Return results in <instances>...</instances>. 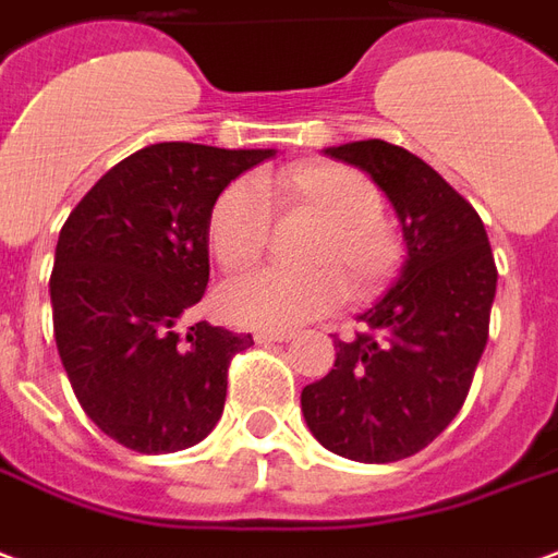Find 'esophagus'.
Listing matches in <instances>:
<instances>
[{"instance_id":"obj_1","label":"esophagus","mask_w":558,"mask_h":558,"mask_svg":"<svg viewBox=\"0 0 558 558\" xmlns=\"http://www.w3.org/2000/svg\"><path fill=\"white\" fill-rule=\"evenodd\" d=\"M294 339L291 329H255V341H288Z\"/></svg>"}]
</instances>
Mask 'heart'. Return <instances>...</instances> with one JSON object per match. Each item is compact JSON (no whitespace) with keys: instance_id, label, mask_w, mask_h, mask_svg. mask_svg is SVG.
<instances>
[{"instance_id":"obj_1","label":"heart","mask_w":558,"mask_h":558,"mask_svg":"<svg viewBox=\"0 0 558 558\" xmlns=\"http://www.w3.org/2000/svg\"><path fill=\"white\" fill-rule=\"evenodd\" d=\"M264 198L320 219L308 250L306 274L262 270L222 291L226 315L246 327H296L327 315L348 296L372 294L401 264V238L384 217V198L372 178L344 162H294L252 184H229L210 207L207 243L229 274L262 262L270 240V207Z\"/></svg>"}]
</instances>
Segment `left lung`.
Instances as JSON below:
<instances>
[{"label": "left lung", "instance_id": "8db88e82", "mask_svg": "<svg viewBox=\"0 0 558 558\" xmlns=\"http://www.w3.org/2000/svg\"><path fill=\"white\" fill-rule=\"evenodd\" d=\"M351 162L396 207L408 262L360 315L365 332L336 339V363L308 384L300 408L324 449L392 463L440 437L466 401L496 294L485 222L428 162L384 140L324 148Z\"/></svg>", "mask_w": 558, "mask_h": 558}]
</instances>
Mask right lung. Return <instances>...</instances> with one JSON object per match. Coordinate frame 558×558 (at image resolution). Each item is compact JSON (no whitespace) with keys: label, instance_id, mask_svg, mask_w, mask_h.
<instances>
[{"label":"right lung","instance_id":"right-lung-1","mask_svg":"<svg viewBox=\"0 0 558 558\" xmlns=\"http://www.w3.org/2000/svg\"><path fill=\"white\" fill-rule=\"evenodd\" d=\"M274 154L148 145L112 166L59 231L56 348L76 401L121 446L166 454L217 428L231 356L252 336L186 327L210 276L207 217L238 174Z\"/></svg>","mask_w":558,"mask_h":558}]
</instances>
